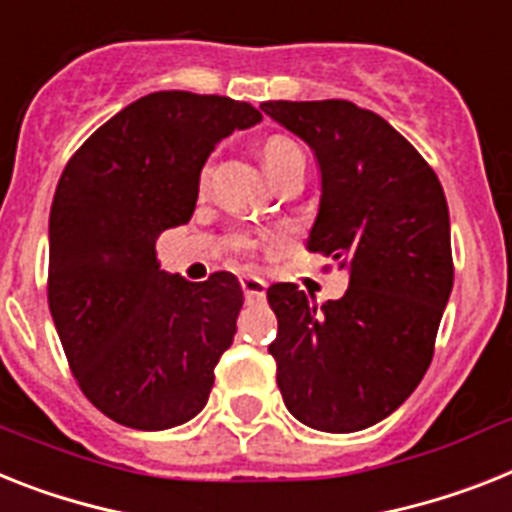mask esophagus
Segmentation results:
<instances>
[{
  "label": "esophagus",
  "instance_id": "1",
  "mask_svg": "<svg viewBox=\"0 0 512 512\" xmlns=\"http://www.w3.org/2000/svg\"><path fill=\"white\" fill-rule=\"evenodd\" d=\"M265 281L263 278H255V276H247L242 278V291L247 296V302H263L265 299Z\"/></svg>",
  "mask_w": 512,
  "mask_h": 512
}]
</instances>
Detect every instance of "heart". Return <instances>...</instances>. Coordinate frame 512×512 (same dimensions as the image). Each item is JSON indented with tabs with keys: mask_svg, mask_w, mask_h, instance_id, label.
<instances>
[{
	"mask_svg": "<svg viewBox=\"0 0 512 512\" xmlns=\"http://www.w3.org/2000/svg\"><path fill=\"white\" fill-rule=\"evenodd\" d=\"M260 161H263L265 171L273 182H278L281 176L291 174V171H304V153L302 148L291 140V137L273 135L268 137L263 145H260ZM255 239L249 234H239L234 239V247L242 249V252H249L255 247Z\"/></svg>",
	"mask_w": 512,
	"mask_h": 512,
	"instance_id": "obj_1",
	"label": "heart"
}]
</instances>
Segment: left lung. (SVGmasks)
Masks as SVG:
<instances>
[{
  "label": "left lung",
  "mask_w": 512,
  "mask_h": 512,
  "mask_svg": "<svg viewBox=\"0 0 512 512\" xmlns=\"http://www.w3.org/2000/svg\"><path fill=\"white\" fill-rule=\"evenodd\" d=\"M260 109L315 150L320 210L307 249L349 270L317 307L294 283L268 304L286 409L320 432H359L393 414L427 372L453 289L450 216L419 150L351 101H265Z\"/></svg>",
  "instance_id": "8db88e82"
}]
</instances>
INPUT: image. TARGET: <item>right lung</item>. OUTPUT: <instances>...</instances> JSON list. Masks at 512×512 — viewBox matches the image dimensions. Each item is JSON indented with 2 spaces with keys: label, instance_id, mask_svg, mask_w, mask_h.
Instances as JSON below:
<instances>
[{
  "label": "right lung",
  "instance_id": "1",
  "mask_svg": "<svg viewBox=\"0 0 512 512\" xmlns=\"http://www.w3.org/2000/svg\"><path fill=\"white\" fill-rule=\"evenodd\" d=\"M263 114L226 96L161 90L98 127L64 166L49 216V309L93 406L132 429L190 422L231 346L242 286L192 283L156 260L161 231L192 218L223 137Z\"/></svg>",
  "mask_w": 512,
  "mask_h": 512
}]
</instances>
